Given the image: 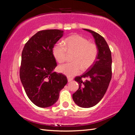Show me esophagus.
I'll return each instance as SVG.
<instances>
[{
    "label": "esophagus",
    "mask_w": 135,
    "mask_h": 135,
    "mask_svg": "<svg viewBox=\"0 0 135 135\" xmlns=\"http://www.w3.org/2000/svg\"><path fill=\"white\" fill-rule=\"evenodd\" d=\"M73 78L72 77H67V80H68V82H70L73 80Z\"/></svg>",
    "instance_id": "1"
}]
</instances>
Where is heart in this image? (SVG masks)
<instances>
[{
  "mask_svg": "<svg viewBox=\"0 0 135 135\" xmlns=\"http://www.w3.org/2000/svg\"><path fill=\"white\" fill-rule=\"evenodd\" d=\"M64 45L56 43L52 48V54L59 64L65 61L67 51L74 52L71 63L59 65V73L68 77H73L79 74L81 70H86L92 66L97 59L98 54L97 46L90 43L88 39L80 35H73L65 38Z\"/></svg>",
  "mask_w": 135,
  "mask_h": 135,
  "instance_id": "1",
  "label": "heart"
}]
</instances>
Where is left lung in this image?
Listing matches in <instances>:
<instances>
[{
  "label": "left lung",
  "instance_id": "8db88e82",
  "mask_svg": "<svg viewBox=\"0 0 135 135\" xmlns=\"http://www.w3.org/2000/svg\"><path fill=\"white\" fill-rule=\"evenodd\" d=\"M83 30L92 34L98 47V54L95 62L88 71L74 79L79 83V88L73 94V99L78 106L90 108L102 99L108 88L112 76V58L109 47L102 36L90 30ZM82 78L88 80L83 82Z\"/></svg>",
  "mask_w": 135,
  "mask_h": 135
}]
</instances>
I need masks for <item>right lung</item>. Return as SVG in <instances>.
Wrapping results in <instances>:
<instances>
[{
  "label": "right lung",
  "instance_id": "obj_1",
  "mask_svg": "<svg viewBox=\"0 0 135 135\" xmlns=\"http://www.w3.org/2000/svg\"><path fill=\"white\" fill-rule=\"evenodd\" d=\"M63 35L56 29L38 31L22 50L20 79L27 97L41 108L53 105L67 83L65 76L54 71L57 65L52 48Z\"/></svg>",
  "mask_w": 135,
  "mask_h": 135
}]
</instances>
